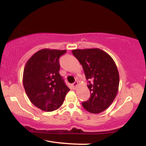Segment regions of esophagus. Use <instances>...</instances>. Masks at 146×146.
<instances>
[{"instance_id":"34e87169","label":"esophagus","mask_w":146,"mask_h":146,"mask_svg":"<svg viewBox=\"0 0 146 146\" xmlns=\"http://www.w3.org/2000/svg\"><path fill=\"white\" fill-rule=\"evenodd\" d=\"M72 86H73V88H76L77 86H78V82H75L73 83V84H72Z\"/></svg>"}]
</instances>
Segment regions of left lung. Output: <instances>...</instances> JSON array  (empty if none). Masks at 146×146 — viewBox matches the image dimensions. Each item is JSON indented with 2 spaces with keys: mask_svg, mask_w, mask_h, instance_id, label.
<instances>
[{
  "mask_svg": "<svg viewBox=\"0 0 146 146\" xmlns=\"http://www.w3.org/2000/svg\"><path fill=\"white\" fill-rule=\"evenodd\" d=\"M72 53L82 66L90 92L84 108L98 114L106 110L116 98L119 75L115 61L109 54L98 48L74 49Z\"/></svg>",
  "mask_w": 146,
  "mask_h": 146,
  "instance_id": "obj_1",
  "label": "left lung"
}]
</instances>
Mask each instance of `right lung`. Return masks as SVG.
<instances>
[{"label":"right lung","instance_id":"obj_1","mask_svg":"<svg viewBox=\"0 0 146 146\" xmlns=\"http://www.w3.org/2000/svg\"><path fill=\"white\" fill-rule=\"evenodd\" d=\"M66 51L43 48L25 64L23 77L25 92L31 103L42 110L58 109L70 90L59 73V58Z\"/></svg>","mask_w":146,"mask_h":146}]
</instances>
